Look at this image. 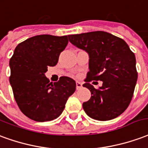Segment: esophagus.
Masks as SVG:
<instances>
[{
  "mask_svg": "<svg viewBox=\"0 0 148 148\" xmlns=\"http://www.w3.org/2000/svg\"><path fill=\"white\" fill-rule=\"evenodd\" d=\"M83 84H82L81 82H79V81H76V89L77 90H79V89H80L83 86Z\"/></svg>",
  "mask_w": 148,
  "mask_h": 148,
  "instance_id": "obj_1",
  "label": "esophagus"
}]
</instances>
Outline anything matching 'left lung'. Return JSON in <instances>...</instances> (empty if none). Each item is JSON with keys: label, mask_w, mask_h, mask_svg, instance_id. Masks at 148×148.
<instances>
[{"label": "left lung", "mask_w": 148, "mask_h": 148, "mask_svg": "<svg viewBox=\"0 0 148 148\" xmlns=\"http://www.w3.org/2000/svg\"><path fill=\"white\" fill-rule=\"evenodd\" d=\"M69 42L89 56V72L83 86L91 93L83 103L85 113L98 121L116 118L128 108L137 81L136 57L121 38L105 31L69 35ZM91 80L103 81L95 89Z\"/></svg>", "instance_id": "8db88e82"}]
</instances>
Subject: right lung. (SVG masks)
I'll return each instance as SVG.
<instances>
[{"mask_svg":"<svg viewBox=\"0 0 148 148\" xmlns=\"http://www.w3.org/2000/svg\"><path fill=\"white\" fill-rule=\"evenodd\" d=\"M69 35L41 34L19 43L9 61V82L22 113L35 121L56 119L63 112L69 97L75 90V81L62 76L50 83L45 73L58 64L68 45Z\"/></svg>","mask_w":148,"mask_h":148,"instance_id":"add662e5","label":"right lung"}]
</instances>
